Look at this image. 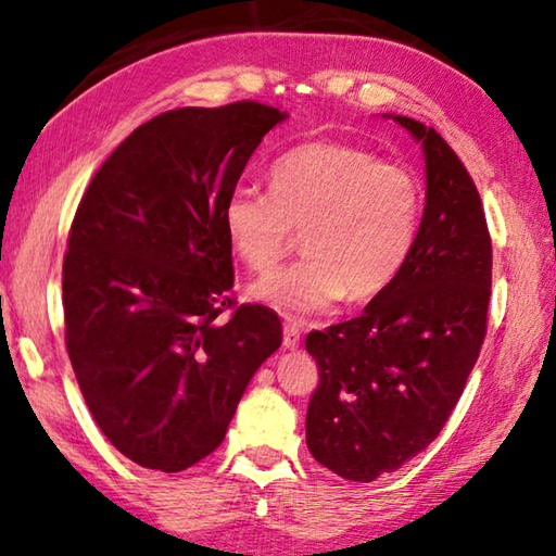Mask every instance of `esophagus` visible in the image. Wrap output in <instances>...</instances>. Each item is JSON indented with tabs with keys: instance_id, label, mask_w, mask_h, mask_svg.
I'll list each match as a JSON object with an SVG mask.
<instances>
[{
	"instance_id": "obj_1",
	"label": "esophagus",
	"mask_w": 556,
	"mask_h": 556,
	"mask_svg": "<svg viewBox=\"0 0 556 556\" xmlns=\"http://www.w3.org/2000/svg\"><path fill=\"white\" fill-rule=\"evenodd\" d=\"M283 346L290 349V352L300 346V327L295 323H288L283 327Z\"/></svg>"
}]
</instances>
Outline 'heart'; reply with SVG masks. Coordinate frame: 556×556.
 <instances>
[{
  "instance_id": "obj_1",
  "label": "heart",
  "mask_w": 556,
  "mask_h": 556,
  "mask_svg": "<svg viewBox=\"0 0 556 556\" xmlns=\"http://www.w3.org/2000/svg\"><path fill=\"white\" fill-rule=\"evenodd\" d=\"M413 170L339 141H313L273 163L270 192L237 185L222 222L243 266L263 273L303 231L305 258L256 280L249 295L290 317L376 298L393 283L420 229Z\"/></svg>"
}]
</instances>
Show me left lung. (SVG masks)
I'll return each instance as SVG.
<instances>
[{
	"label": "left lung",
	"mask_w": 556,
	"mask_h": 556,
	"mask_svg": "<svg viewBox=\"0 0 556 556\" xmlns=\"http://www.w3.org/2000/svg\"><path fill=\"white\" fill-rule=\"evenodd\" d=\"M391 119L425 155L410 256L362 315L305 339L319 368L307 450L362 483L401 469L442 432L479 358L491 298V237L471 175L432 126Z\"/></svg>",
	"instance_id": "1"
}]
</instances>
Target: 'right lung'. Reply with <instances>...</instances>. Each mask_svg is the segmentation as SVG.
<instances>
[{"label": "right lung", "instance_id": "add662e5", "mask_svg": "<svg viewBox=\"0 0 556 556\" xmlns=\"http://www.w3.org/2000/svg\"><path fill=\"white\" fill-rule=\"evenodd\" d=\"M288 112L258 102L178 106L116 146L83 194L63 263L65 346L106 440L175 473L222 444L280 319L241 305L222 210Z\"/></svg>", "mask_w": 556, "mask_h": 556}]
</instances>
